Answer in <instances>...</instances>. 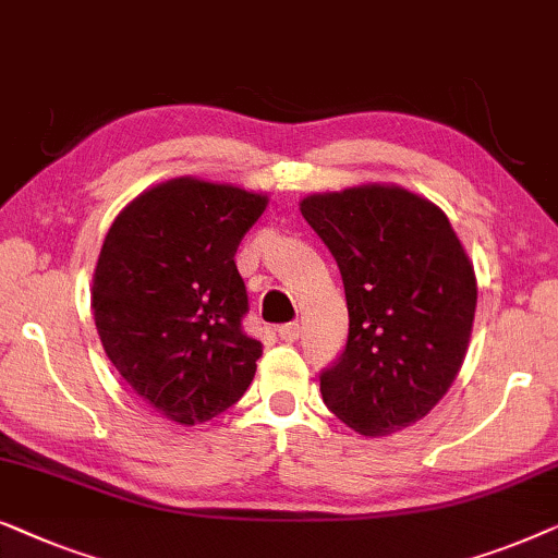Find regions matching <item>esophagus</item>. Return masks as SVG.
I'll use <instances>...</instances> for the list:
<instances>
[{
    "mask_svg": "<svg viewBox=\"0 0 558 558\" xmlns=\"http://www.w3.org/2000/svg\"><path fill=\"white\" fill-rule=\"evenodd\" d=\"M278 336H280V341L293 343V341H298V336H301V326H298V324L280 326V328H278Z\"/></svg>",
    "mask_w": 558,
    "mask_h": 558,
    "instance_id": "esophagus-1",
    "label": "esophagus"
}]
</instances>
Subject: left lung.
I'll return each instance as SVG.
<instances>
[{"instance_id": "left-lung-1", "label": "left lung", "mask_w": 558, "mask_h": 558, "mask_svg": "<svg viewBox=\"0 0 558 558\" xmlns=\"http://www.w3.org/2000/svg\"><path fill=\"white\" fill-rule=\"evenodd\" d=\"M301 215L339 263L349 341L320 374L328 410L359 435L410 427L452 387L473 333V263L435 202L397 184L308 194Z\"/></svg>"}]
</instances>
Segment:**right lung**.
<instances>
[{
    "label": "right lung",
    "instance_id": "obj_1",
    "mask_svg": "<svg viewBox=\"0 0 558 558\" xmlns=\"http://www.w3.org/2000/svg\"><path fill=\"white\" fill-rule=\"evenodd\" d=\"M268 194L177 177L113 219L90 308L108 359L161 417L192 427L253 381L263 343L242 331L247 293L234 253Z\"/></svg>",
    "mask_w": 558,
    "mask_h": 558
}]
</instances>
